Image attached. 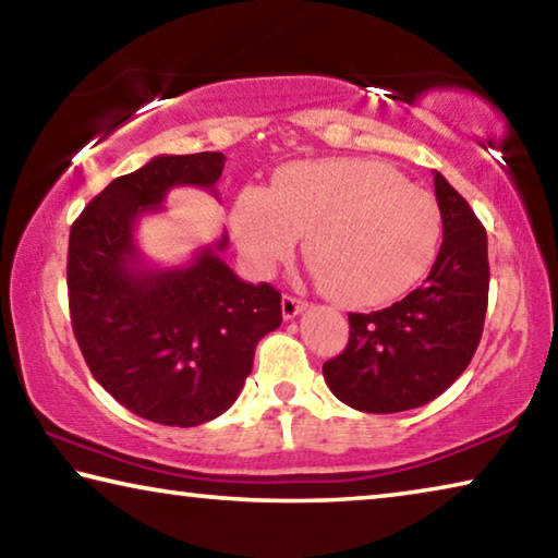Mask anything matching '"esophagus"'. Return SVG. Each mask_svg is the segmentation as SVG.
I'll list each match as a JSON object with an SVG mask.
<instances>
[{
    "instance_id": "esophagus-1",
    "label": "esophagus",
    "mask_w": 558,
    "mask_h": 558,
    "mask_svg": "<svg viewBox=\"0 0 558 558\" xmlns=\"http://www.w3.org/2000/svg\"><path fill=\"white\" fill-rule=\"evenodd\" d=\"M280 307H282V317L292 319V317H298L302 310H305V302L298 300V298H292V295H282Z\"/></svg>"
}]
</instances>
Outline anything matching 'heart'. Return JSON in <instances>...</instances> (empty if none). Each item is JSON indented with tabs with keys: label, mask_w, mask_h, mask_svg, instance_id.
I'll return each mask as SVG.
<instances>
[{
	"label": "heart",
	"mask_w": 558,
	"mask_h": 558,
	"mask_svg": "<svg viewBox=\"0 0 558 558\" xmlns=\"http://www.w3.org/2000/svg\"><path fill=\"white\" fill-rule=\"evenodd\" d=\"M440 231L433 194L376 159L292 165L270 192L248 186L231 206L233 241L256 276H270L305 239L319 288L349 307L405 295L428 272Z\"/></svg>",
	"instance_id": "obj_1"
}]
</instances>
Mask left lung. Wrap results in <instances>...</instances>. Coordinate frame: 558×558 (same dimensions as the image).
Masks as SVG:
<instances>
[{"label": "left lung", "mask_w": 558, "mask_h": 558, "mask_svg": "<svg viewBox=\"0 0 558 558\" xmlns=\"http://www.w3.org/2000/svg\"><path fill=\"white\" fill-rule=\"evenodd\" d=\"M442 243L426 282L391 307L349 313L344 352L323 366L339 401L364 413L428 403L468 369L483 337L489 263L487 233L440 172L433 177Z\"/></svg>", "instance_id": "1"}]
</instances>
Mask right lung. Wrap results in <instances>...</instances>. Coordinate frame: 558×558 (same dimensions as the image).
Returning <instances> with one entry per match:
<instances>
[{
	"mask_svg": "<svg viewBox=\"0 0 558 558\" xmlns=\"http://www.w3.org/2000/svg\"><path fill=\"white\" fill-rule=\"evenodd\" d=\"M221 153L162 155L112 179L71 226L69 307L90 374L140 418L192 428L239 399L256 344L282 323L280 292L243 282L219 253L229 235L184 268L140 266L132 239L172 186L214 189Z\"/></svg>",
	"mask_w": 558,
	"mask_h": 558,
	"instance_id": "1",
	"label": "right lung"
}]
</instances>
